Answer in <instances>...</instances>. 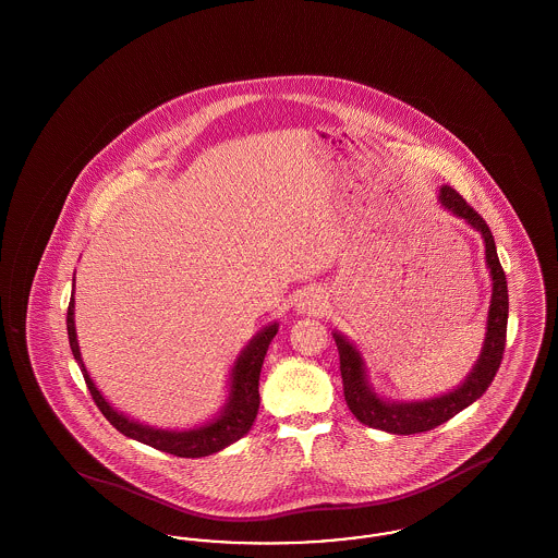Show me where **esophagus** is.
I'll list each match as a JSON object with an SVG mask.
<instances>
[{
	"mask_svg": "<svg viewBox=\"0 0 558 558\" xmlns=\"http://www.w3.org/2000/svg\"><path fill=\"white\" fill-rule=\"evenodd\" d=\"M322 307H324V299L316 291L303 292L296 301V312L299 314H310L312 316V314H319Z\"/></svg>",
	"mask_w": 558,
	"mask_h": 558,
	"instance_id": "1",
	"label": "esophagus"
}]
</instances>
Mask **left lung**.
<instances>
[{"instance_id":"obj_1","label":"left lung","mask_w":558,"mask_h":558,"mask_svg":"<svg viewBox=\"0 0 558 558\" xmlns=\"http://www.w3.org/2000/svg\"><path fill=\"white\" fill-rule=\"evenodd\" d=\"M439 205L451 215L464 219L475 228L485 244V264L492 276V301L485 324V339L478 353V360L469 372V376L448 393L437 398L418 399V401H391L378 396L368 380V368L360 353L345 335L332 332L335 343L341 357V376L345 401L353 416L372 426L393 435H414L425 433L435 426L448 423L458 412L477 401L487 387L492 385L496 372L500 368L506 343V322H508V287L505 269L500 266L496 242L485 223L466 201L450 186L439 187Z\"/></svg>"}]
</instances>
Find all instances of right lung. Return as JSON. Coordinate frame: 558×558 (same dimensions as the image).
<instances>
[{
	"mask_svg": "<svg viewBox=\"0 0 558 558\" xmlns=\"http://www.w3.org/2000/svg\"><path fill=\"white\" fill-rule=\"evenodd\" d=\"M75 287V284H73ZM66 330H69V343L71 351L80 364L83 378L87 383V389L100 412L105 414L110 425L125 437L135 439L140 444H146L150 448H157L180 458H201L211 456L215 451L223 450L244 437L257 418L259 410V374L266 360L267 347L278 332V322L267 324L262 328L248 345L240 351L232 372H230V385H228V399L217 416H213L209 423L184 428V430H169V428H155L150 425H142L125 416L123 412L114 410L108 403L105 396L98 391L96 383L92 380L89 372L81 360L80 343H77V330H75V299L71 296L69 312H66Z\"/></svg>",
	"mask_w": 558,
	"mask_h": 558,
	"instance_id": "obj_1",
	"label": "right lung"
}]
</instances>
